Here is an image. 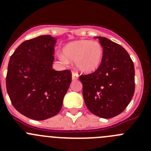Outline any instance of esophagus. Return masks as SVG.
<instances>
[{
  "mask_svg": "<svg viewBox=\"0 0 151 151\" xmlns=\"http://www.w3.org/2000/svg\"><path fill=\"white\" fill-rule=\"evenodd\" d=\"M78 78V76L76 74V73H75V72H73V73H72V78H73V80H77Z\"/></svg>",
  "mask_w": 151,
  "mask_h": 151,
  "instance_id": "esophagus-1",
  "label": "esophagus"
}]
</instances>
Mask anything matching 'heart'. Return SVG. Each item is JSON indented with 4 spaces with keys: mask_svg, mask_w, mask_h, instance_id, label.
<instances>
[{
    "mask_svg": "<svg viewBox=\"0 0 151 151\" xmlns=\"http://www.w3.org/2000/svg\"><path fill=\"white\" fill-rule=\"evenodd\" d=\"M63 56L61 60L67 63L75 60L77 70L85 73H90L98 69L104 57V48L97 41L80 40L69 43L63 47Z\"/></svg>",
    "mask_w": 151,
    "mask_h": 151,
    "instance_id": "b5f03b06",
    "label": "heart"
}]
</instances>
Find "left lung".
I'll return each instance as SVG.
<instances>
[{
  "instance_id": "8db88e82",
  "label": "left lung",
  "mask_w": 151,
  "mask_h": 151,
  "mask_svg": "<svg viewBox=\"0 0 151 151\" xmlns=\"http://www.w3.org/2000/svg\"><path fill=\"white\" fill-rule=\"evenodd\" d=\"M104 48L102 62L94 73L81 75L82 94L93 114L110 119L127 107L134 92V67L121 45L103 37H95Z\"/></svg>"
}]
</instances>
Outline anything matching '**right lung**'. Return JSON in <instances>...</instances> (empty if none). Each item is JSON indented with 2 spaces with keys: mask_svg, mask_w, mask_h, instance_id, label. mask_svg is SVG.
I'll use <instances>...</instances> for the list:
<instances>
[{
  "mask_svg": "<svg viewBox=\"0 0 151 151\" xmlns=\"http://www.w3.org/2000/svg\"><path fill=\"white\" fill-rule=\"evenodd\" d=\"M56 39L40 35L22 42L11 55L6 87L12 104L25 116L44 120L59 113L72 82L69 69L52 68Z\"/></svg>",
  "mask_w": 151,
  "mask_h": 151,
  "instance_id": "1",
  "label": "right lung"
}]
</instances>
